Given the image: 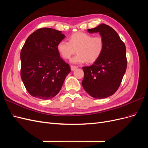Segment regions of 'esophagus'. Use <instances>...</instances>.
Returning <instances> with one entry per match:
<instances>
[{
	"instance_id": "esophagus-1",
	"label": "esophagus",
	"mask_w": 148,
	"mask_h": 148,
	"mask_svg": "<svg viewBox=\"0 0 148 148\" xmlns=\"http://www.w3.org/2000/svg\"><path fill=\"white\" fill-rule=\"evenodd\" d=\"M71 70H72V71H74V70H75L76 69H77V68H78V66H75V65H71Z\"/></svg>"
}]
</instances>
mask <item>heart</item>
Instances as JSON below:
<instances>
[{
	"label": "heart",
	"instance_id": "b5f03b06",
	"mask_svg": "<svg viewBox=\"0 0 148 148\" xmlns=\"http://www.w3.org/2000/svg\"><path fill=\"white\" fill-rule=\"evenodd\" d=\"M105 47L104 39L101 36L77 32L69 38V42L61 41L57 44V50L64 59H69L76 52L78 54L71 62L74 64L88 62L93 64L99 59Z\"/></svg>",
	"mask_w": 148,
	"mask_h": 148
}]
</instances>
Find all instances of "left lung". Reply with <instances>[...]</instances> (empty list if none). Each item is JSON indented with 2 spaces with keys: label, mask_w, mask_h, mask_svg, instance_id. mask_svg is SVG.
Here are the masks:
<instances>
[{
  "label": "left lung",
  "mask_w": 148,
  "mask_h": 148,
  "mask_svg": "<svg viewBox=\"0 0 148 148\" xmlns=\"http://www.w3.org/2000/svg\"><path fill=\"white\" fill-rule=\"evenodd\" d=\"M89 33H99L105 41L100 58L94 64L83 67L82 86L96 99L108 97L117 91L126 71V47L117 32L110 26L101 24L88 29Z\"/></svg>",
  "instance_id": "8db88e82"
}]
</instances>
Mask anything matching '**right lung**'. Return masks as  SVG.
Wrapping results in <instances>:
<instances>
[{"label":"right lung","mask_w":148,"mask_h":148,"mask_svg":"<svg viewBox=\"0 0 148 148\" xmlns=\"http://www.w3.org/2000/svg\"><path fill=\"white\" fill-rule=\"evenodd\" d=\"M65 37L60 31L42 28L26 39L20 52V74L30 95L46 100L60 91L71 71L57 50V44Z\"/></svg>","instance_id":"1"}]
</instances>
